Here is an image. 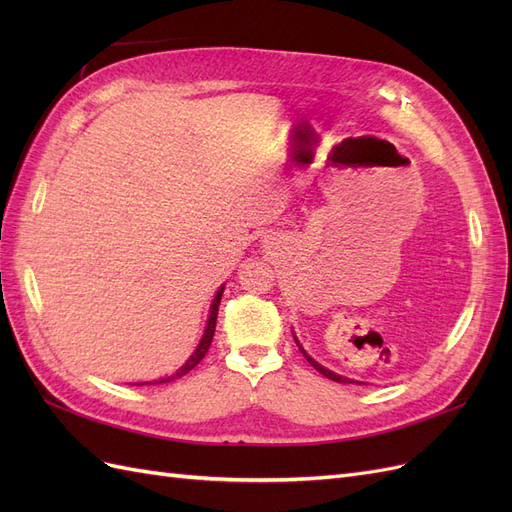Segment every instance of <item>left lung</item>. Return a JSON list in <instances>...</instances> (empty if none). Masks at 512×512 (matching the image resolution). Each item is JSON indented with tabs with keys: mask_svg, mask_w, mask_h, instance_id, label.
Instances as JSON below:
<instances>
[{
	"mask_svg": "<svg viewBox=\"0 0 512 512\" xmlns=\"http://www.w3.org/2000/svg\"><path fill=\"white\" fill-rule=\"evenodd\" d=\"M292 335H294V333H292ZM294 342H297V346H299L301 354H303V356H305V359H307V363H309V365H312L314 369H318L322 376H327L329 380H333V382H342V384H352V382H354V380H350V378H344V376H339V374H335V371H331V369H327V367H324V365H320L318 361H314V359H312V356H309V354L305 352V348H303V346L299 344V339H297V335H294ZM356 384H361V382H356Z\"/></svg>",
	"mask_w": 512,
	"mask_h": 512,
	"instance_id": "obj_1",
	"label": "left lung"
}]
</instances>
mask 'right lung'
Segmentation results:
<instances>
[{
  "mask_svg": "<svg viewBox=\"0 0 512 512\" xmlns=\"http://www.w3.org/2000/svg\"><path fill=\"white\" fill-rule=\"evenodd\" d=\"M222 294H224V284L218 288V292H215V297L211 301V309H209V318H207V327H205V333L203 337H200V342L196 346V350L190 354V359L185 361L173 376H166V378H160V380H153V382H136V386H143V384H162V382H170V380H177L181 376L188 374V371H192L200 361L205 359V354L211 346V339H213V333H215V322H218V309H220V301H222Z\"/></svg>",
  "mask_w": 512,
  "mask_h": 512,
  "instance_id": "right-lung-1",
  "label": "right lung"
}]
</instances>
